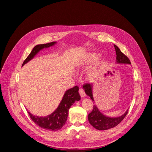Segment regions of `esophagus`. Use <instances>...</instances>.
<instances>
[{"mask_svg":"<svg viewBox=\"0 0 152 152\" xmlns=\"http://www.w3.org/2000/svg\"><path fill=\"white\" fill-rule=\"evenodd\" d=\"M79 92V94H80V96H81L82 98L85 97V96H86V93H85V92H84V91L83 89H80Z\"/></svg>","mask_w":152,"mask_h":152,"instance_id":"1","label":"esophagus"}]
</instances>
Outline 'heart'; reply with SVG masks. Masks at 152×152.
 I'll list each match as a JSON object with an SVG mask.
<instances>
[{"label":"heart","instance_id":"b5f03b06","mask_svg":"<svg viewBox=\"0 0 152 152\" xmlns=\"http://www.w3.org/2000/svg\"><path fill=\"white\" fill-rule=\"evenodd\" d=\"M98 57V54L97 53H88L86 54H85L84 56H82L79 60L78 61V65H79V67H84L87 65H88L89 64L94 61L95 59H96ZM101 65H102V61H98L96 63V65L95 66V68L93 72H94L95 70H97L98 68H99Z\"/></svg>","mask_w":152,"mask_h":152}]
</instances>
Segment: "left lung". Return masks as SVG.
Instances as JSON below:
<instances>
[{
	"label": "left lung",
	"mask_w": 152,
	"mask_h": 152,
	"mask_svg": "<svg viewBox=\"0 0 152 152\" xmlns=\"http://www.w3.org/2000/svg\"><path fill=\"white\" fill-rule=\"evenodd\" d=\"M115 49L116 52V63L117 64H129L131 65V61L129 58L124 54L116 45H114ZM83 89L86 94L89 96L91 99L93 100V102L94 103V99L93 95V84L87 83L83 86ZM128 113V110H126V112L124 113L121 116L117 117H108L105 115L103 114L101 112L99 109L98 108L97 106L94 104L93 106V109L89 115H88V121L91 125L94 127L95 129L100 131L107 130L109 129L113 128L117 126L119 123L123 120L126 116V115Z\"/></svg>",
	"instance_id": "left-lung-1"
}]
</instances>
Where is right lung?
<instances>
[{"label":"right lung","instance_id":"add662e5","mask_svg":"<svg viewBox=\"0 0 152 152\" xmlns=\"http://www.w3.org/2000/svg\"><path fill=\"white\" fill-rule=\"evenodd\" d=\"M56 44V42H53L48 44L37 45L24 61L22 66L31 60L41 50L53 46ZM80 98L79 93V87L76 86L65 91L58 108L50 115L45 117H39L34 115L30 112H28V113L31 120L38 126L48 131H56L61 129L65 124L67 121L69 109L71 106L75 102L79 101Z\"/></svg>","mask_w":152,"mask_h":152}]
</instances>
